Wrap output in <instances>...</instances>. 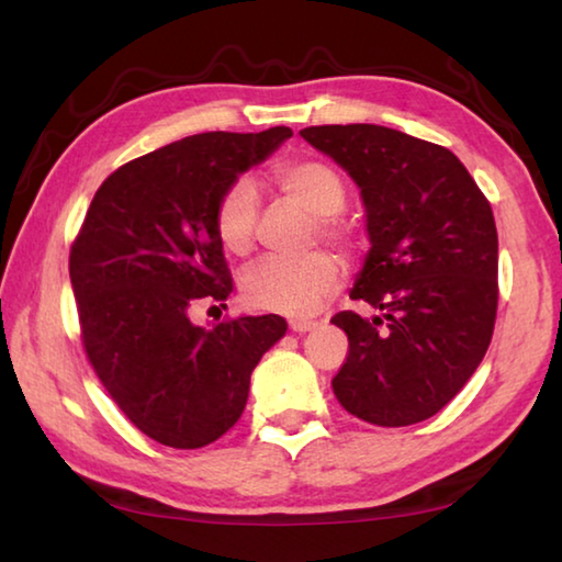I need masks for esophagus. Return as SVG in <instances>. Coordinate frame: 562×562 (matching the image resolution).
I'll return each mask as SVG.
<instances>
[{"label": "esophagus", "mask_w": 562, "mask_h": 562, "mask_svg": "<svg viewBox=\"0 0 562 562\" xmlns=\"http://www.w3.org/2000/svg\"><path fill=\"white\" fill-rule=\"evenodd\" d=\"M317 327V322L312 319H290V329L297 331V335H304V331H312Z\"/></svg>", "instance_id": "34e87169"}]
</instances>
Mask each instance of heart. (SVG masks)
Segmentation results:
<instances>
[{
	"label": "heart",
	"instance_id": "1",
	"mask_svg": "<svg viewBox=\"0 0 562 562\" xmlns=\"http://www.w3.org/2000/svg\"><path fill=\"white\" fill-rule=\"evenodd\" d=\"M274 186L292 203L317 217V231L329 243L351 245L355 227L339 221L347 186L335 168L322 160H294L274 170ZM258 193L250 180H235L223 190L215 205V235L227 252L247 255L258 225ZM339 284V265L327 252H307L302 258H265L243 278V297L255 310L280 315H312Z\"/></svg>",
	"mask_w": 562,
	"mask_h": 562
}]
</instances>
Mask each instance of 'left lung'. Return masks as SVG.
Wrapping results in <instances>:
<instances>
[{
  "mask_svg": "<svg viewBox=\"0 0 562 562\" xmlns=\"http://www.w3.org/2000/svg\"><path fill=\"white\" fill-rule=\"evenodd\" d=\"M300 136L359 188L372 247L349 297L382 310L374 319L331 317L349 339L335 396L376 426L424 422L461 392L491 345L498 307L491 203L449 148L408 133L349 123Z\"/></svg>",
  "mask_w": 562,
  "mask_h": 562,
  "instance_id": "8db88e82",
  "label": "left lung"
}]
</instances>
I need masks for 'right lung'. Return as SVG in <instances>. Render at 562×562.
Masks as SVG:
<instances>
[{
    "mask_svg": "<svg viewBox=\"0 0 562 562\" xmlns=\"http://www.w3.org/2000/svg\"><path fill=\"white\" fill-rule=\"evenodd\" d=\"M292 131H211L146 154L103 180L71 245L69 274L93 372L136 429L201 449L235 426L250 374L284 337L278 315L193 325L233 292L215 205Z\"/></svg>",
    "mask_w": 562,
    "mask_h": 562,
    "instance_id": "add662e5",
    "label": "right lung"
}]
</instances>
